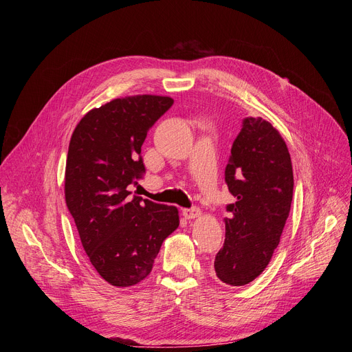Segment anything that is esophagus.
I'll return each instance as SVG.
<instances>
[{
	"mask_svg": "<svg viewBox=\"0 0 352 352\" xmlns=\"http://www.w3.org/2000/svg\"><path fill=\"white\" fill-rule=\"evenodd\" d=\"M199 214H201V211H199V208H198V207H192V208H184V210H182V215H184V218H187V219H192V218H197Z\"/></svg>",
	"mask_w": 352,
	"mask_h": 352,
	"instance_id": "1",
	"label": "esophagus"
}]
</instances>
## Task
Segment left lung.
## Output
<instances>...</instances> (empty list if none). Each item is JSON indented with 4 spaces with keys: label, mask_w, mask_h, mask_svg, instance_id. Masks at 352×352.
Here are the masks:
<instances>
[{
    "label": "left lung",
    "mask_w": 352,
    "mask_h": 352,
    "mask_svg": "<svg viewBox=\"0 0 352 352\" xmlns=\"http://www.w3.org/2000/svg\"><path fill=\"white\" fill-rule=\"evenodd\" d=\"M224 175L235 202L227 206L226 241L214 270L221 281L239 287L268 265L289 215L294 175L285 141L268 121L244 118Z\"/></svg>",
    "instance_id": "obj_1"
}]
</instances>
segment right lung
Segmentation results:
<instances>
[{"label": "right lung", "instance_id": "add662e5", "mask_svg": "<svg viewBox=\"0 0 352 352\" xmlns=\"http://www.w3.org/2000/svg\"><path fill=\"white\" fill-rule=\"evenodd\" d=\"M173 104L158 96L113 100L87 113L69 141L67 207L91 264L114 287L142 281L179 226L175 207L129 197V186L145 174L146 133Z\"/></svg>", "mask_w": 352, "mask_h": 352}]
</instances>
